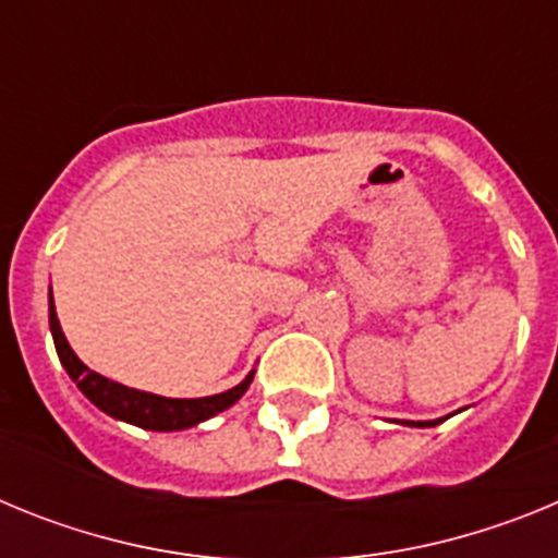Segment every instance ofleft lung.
I'll list each match as a JSON object with an SVG mask.
<instances>
[{"instance_id": "1", "label": "left lung", "mask_w": 558, "mask_h": 558, "mask_svg": "<svg viewBox=\"0 0 558 558\" xmlns=\"http://www.w3.org/2000/svg\"><path fill=\"white\" fill-rule=\"evenodd\" d=\"M438 422H441V418H436V422H422V425H416V427H433V425H438Z\"/></svg>"}]
</instances>
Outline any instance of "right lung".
I'll return each instance as SVG.
<instances>
[{
    "instance_id": "add662e5",
    "label": "right lung",
    "mask_w": 558,
    "mask_h": 558,
    "mask_svg": "<svg viewBox=\"0 0 558 558\" xmlns=\"http://www.w3.org/2000/svg\"><path fill=\"white\" fill-rule=\"evenodd\" d=\"M49 329H52V340H56L58 357H61L66 374L77 383L83 393H86L92 402H95L100 411H106L108 416L122 418V422H131L136 427H145V430H186V427H195L204 418H211L215 413L226 411L243 397L245 388L251 386L254 372L234 386L231 391L215 393V397H201V399H167L156 397V393L136 391V388H128L122 383H113V379L102 377V374L92 372L88 366H83V360L72 352V347L66 343L61 332V324H58L56 307H52V290H49Z\"/></svg>"
}]
</instances>
